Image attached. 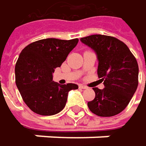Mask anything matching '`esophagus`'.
<instances>
[{"mask_svg": "<svg viewBox=\"0 0 146 146\" xmlns=\"http://www.w3.org/2000/svg\"><path fill=\"white\" fill-rule=\"evenodd\" d=\"M79 88H80V89H84V90L88 89V87L85 86V85H84V84H80V85H79Z\"/></svg>", "mask_w": 146, "mask_h": 146, "instance_id": "1", "label": "esophagus"}]
</instances>
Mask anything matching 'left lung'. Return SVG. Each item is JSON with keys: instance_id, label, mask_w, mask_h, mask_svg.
Masks as SVG:
<instances>
[{"instance_id": "8db88e82", "label": "left lung", "mask_w": 146, "mask_h": 146, "mask_svg": "<svg viewBox=\"0 0 146 146\" xmlns=\"http://www.w3.org/2000/svg\"><path fill=\"white\" fill-rule=\"evenodd\" d=\"M98 60V75L104 88H94L96 97L88 102L90 111L99 117H112L123 111L137 88L138 65L125 43L104 35L81 38Z\"/></svg>"}]
</instances>
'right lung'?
<instances>
[{
	"label": "right lung",
	"instance_id": "add662e5",
	"mask_svg": "<svg viewBox=\"0 0 146 146\" xmlns=\"http://www.w3.org/2000/svg\"><path fill=\"white\" fill-rule=\"evenodd\" d=\"M78 39L47 38L25 47L15 64V84L24 103L32 111L51 116L65 107L69 91L78 89L75 84H59L52 74L76 46Z\"/></svg>",
	"mask_w": 146,
	"mask_h": 146
}]
</instances>
